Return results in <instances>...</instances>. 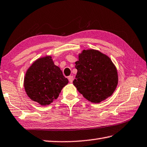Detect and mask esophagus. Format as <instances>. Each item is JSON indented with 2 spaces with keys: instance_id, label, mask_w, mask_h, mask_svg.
Segmentation results:
<instances>
[{
  "instance_id": "esophagus-1",
  "label": "esophagus",
  "mask_w": 147,
  "mask_h": 147,
  "mask_svg": "<svg viewBox=\"0 0 147 147\" xmlns=\"http://www.w3.org/2000/svg\"><path fill=\"white\" fill-rule=\"evenodd\" d=\"M68 80H69V82H73V80H74V77L72 76H69L68 77Z\"/></svg>"
}]
</instances>
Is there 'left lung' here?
Segmentation results:
<instances>
[{
    "label": "left lung",
    "mask_w": 147,
    "mask_h": 147,
    "mask_svg": "<svg viewBox=\"0 0 147 147\" xmlns=\"http://www.w3.org/2000/svg\"><path fill=\"white\" fill-rule=\"evenodd\" d=\"M76 68L77 73L73 84L91 102L100 103L111 96L117 88V68L109 57L98 51L83 50Z\"/></svg>",
    "instance_id": "obj_1"
}]
</instances>
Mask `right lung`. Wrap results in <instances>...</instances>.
<instances>
[{"instance_id": "1", "label": "right lung", "mask_w": 147, "mask_h": 147, "mask_svg": "<svg viewBox=\"0 0 147 147\" xmlns=\"http://www.w3.org/2000/svg\"><path fill=\"white\" fill-rule=\"evenodd\" d=\"M68 83L51 56L40 57L27 70L24 86L27 96L41 106L49 105L57 99L63 88Z\"/></svg>"}]
</instances>
